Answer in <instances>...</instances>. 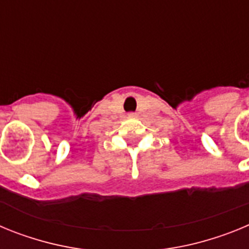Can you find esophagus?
Here are the masks:
<instances>
[{"mask_svg":"<svg viewBox=\"0 0 249 249\" xmlns=\"http://www.w3.org/2000/svg\"><path fill=\"white\" fill-rule=\"evenodd\" d=\"M128 117H131V118L137 117V113H135V112H129V113H128Z\"/></svg>","mask_w":249,"mask_h":249,"instance_id":"obj_1","label":"esophagus"}]
</instances>
